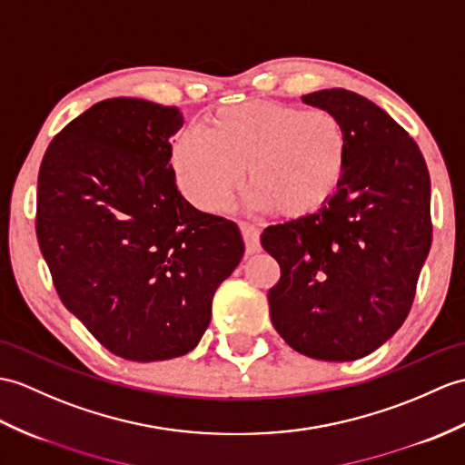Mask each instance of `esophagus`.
I'll return each instance as SVG.
<instances>
[{"label": "esophagus", "mask_w": 465, "mask_h": 465, "mask_svg": "<svg viewBox=\"0 0 465 465\" xmlns=\"http://www.w3.org/2000/svg\"><path fill=\"white\" fill-rule=\"evenodd\" d=\"M240 230L243 235V242H245V252L247 255H253L262 252V242H259V230L252 223H240Z\"/></svg>", "instance_id": "esophagus-1"}]
</instances>
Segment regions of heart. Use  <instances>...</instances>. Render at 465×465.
Segmentation results:
<instances>
[{
	"mask_svg": "<svg viewBox=\"0 0 465 465\" xmlns=\"http://www.w3.org/2000/svg\"><path fill=\"white\" fill-rule=\"evenodd\" d=\"M170 160L182 193L202 212L228 206L245 168L247 206L303 220L339 192L349 166V134L329 111L247 101L208 113L202 134L182 133Z\"/></svg>",
	"mask_w": 465,
	"mask_h": 465,
	"instance_id": "heart-1",
	"label": "heart"
}]
</instances>
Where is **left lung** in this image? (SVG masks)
I'll use <instances>...</instances> for the list:
<instances>
[{
	"label": "left lung",
	"mask_w": 465,
	"mask_h": 465,
	"mask_svg": "<svg viewBox=\"0 0 465 465\" xmlns=\"http://www.w3.org/2000/svg\"><path fill=\"white\" fill-rule=\"evenodd\" d=\"M301 101L341 118L349 166L319 213L262 233L282 267L269 315L291 349L347 362L384 344L412 307L431 245L430 174L418 144L372 101L347 89Z\"/></svg>",
	"instance_id": "obj_1"
}]
</instances>
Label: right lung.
<instances>
[{
    "instance_id": "1",
    "label": "right lung",
    "mask_w": 465,
    "mask_h": 465,
    "mask_svg": "<svg viewBox=\"0 0 465 465\" xmlns=\"http://www.w3.org/2000/svg\"><path fill=\"white\" fill-rule=\"evenodd\" d=\"M176 106L116 96L53 138L37 180V240L57 293L104 349L126 361L196 349L212 299L245 245L203 213L170 164Z\"/></svg>"
}]
</instances>
